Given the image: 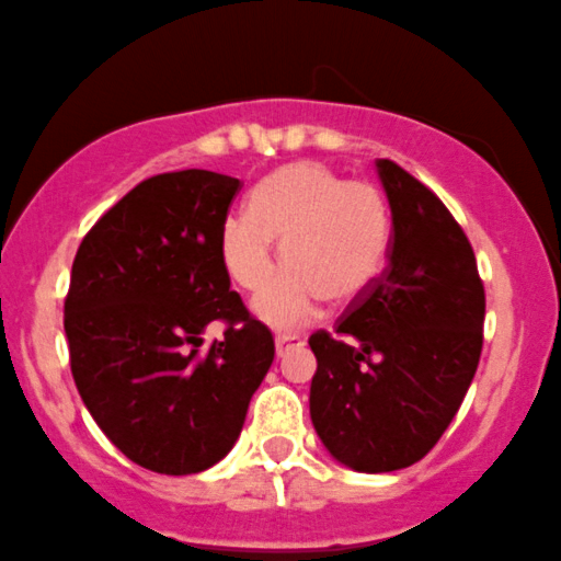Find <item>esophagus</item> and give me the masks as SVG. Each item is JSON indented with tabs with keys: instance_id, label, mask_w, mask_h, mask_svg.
<instances>
[{
	"instance_id": "esophagus-1",
	"label": "esophagus",
	"mask_w": 561,
	"mask_h": 561,
	"mask_svg": "<svg viewBox=\"0 0 561 561\" xmlns=\"http://www.w3.org/2000/svg\"><path fill=\"white\" fill-rule=\"evenodd\" d=\"M274 346H276V356H285V354H290L293 348L304 346V337H298V335H276Z\"/></svg>"
}]
</instances>
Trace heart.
Instances as JSON below:
<instances>
[{
    "label": "heart",
    "instance_id": "b5f03b06",
    "mask_svg": "<svg viewBox=\"0 0 561 561\" xmlns=\"http://www.w3.org/2000/svg\"><path fill=\"white\" fill-rule=\"evenodd\" d=\"M282 261L290 263L255 298L252 311L274 330L304 328L332 304H354L383 274L391 248L386 196L367 181H346L322 162L271 172L250 196V213L220 226V255L231 279L261 290Z\"/></svg>",
    "mask_w": 561,
    "mask_h": 561
}]
</instances>
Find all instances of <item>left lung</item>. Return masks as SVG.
Wrapping results in <instances>:
<instances>
[{
    "label": "left lung",
    "mask_w": 561,
    "mask_h": 561,
    "mask_svg": "<svg viewBox=\"0 0 561 561\" xmlns=\"http://www.w3.org/2000/svg\"><path fill=\"white\" fill-rule=\"evenodd\" d=\"M391 207L389 268L335 335L313 332L311 423L337 463L386 473L417 463L458 412L482 354L484 287L439 196L375 162Z\"/></svg>",
    "instance_id": "left-lung-1"
}]
</instances>
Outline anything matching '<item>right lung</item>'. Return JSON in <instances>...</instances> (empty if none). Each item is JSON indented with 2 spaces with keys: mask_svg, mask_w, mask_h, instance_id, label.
I'll return each instance as SVG.
<instances>
[{
  "mask_svg": "<svg viewBox=\"0 0 561 561\" xmlns=\"http://www.w3.org/2000/svg\"><path fill=\"white\" fill-rule=\"evenodd\" d=\"M237 178L153 175L92 226L64 328L92 421L133 463L183 477L224 460L274 362V337L231 290L220 226ZM227 332L199 352L206 324Z\"/></svg>",
  "mask_w": 561,
  "mask_h": 561,
  "instance_id": "right-lung-1",
  "label": "right lung"
}]
</instances>
